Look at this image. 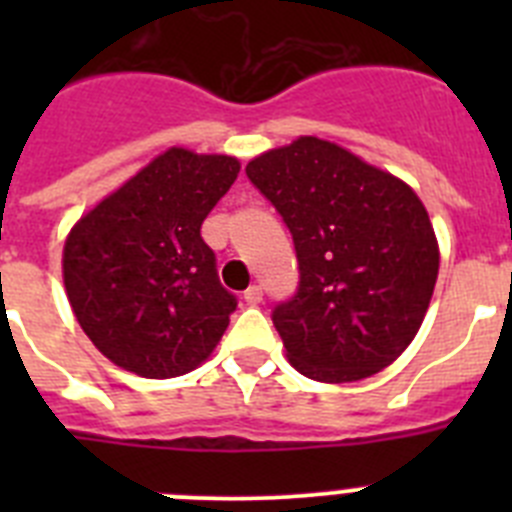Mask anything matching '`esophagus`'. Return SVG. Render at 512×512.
<instances>
[{"instance_id":"1","label":"esophagus","mask_w":512,"mask_h":512,"mask_svg":"<svg viewBox=\"0 0 512 512\" xmlns=\"http://www.w3.org/2000/svg\"><path fill=\"white\" fill-rule=\"evenodd\" d=\"M261 300H264V292H261L259 284H253V287H248L246 292H243V302H246V305H259Z\"/></svg>"}]
</instances>
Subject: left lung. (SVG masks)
Segmentation results:
<instances>
[{"mask_svg": "<svg viewBox=\"0 0 512 512\" xmlns=\"http://www.w3.org/2000/svg\"><path fill=\"white\" fill-rule=\"evenodd\" d=\"M284 217L300 289L271 315L289 364L315 382H359L418 336L438 279L436 233L400 176L348 148L300 135L248 161Z\"/></svg>", "mask_w": 512, "mask_h": 512, "instance_id": "8db88e82", "label": "left lung"}]
</instances>
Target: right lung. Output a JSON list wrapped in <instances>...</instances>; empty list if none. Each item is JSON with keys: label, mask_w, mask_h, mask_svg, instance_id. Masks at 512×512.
<instances>
[{"label": "right lung", "mask_w": 512, "mask_h": 512, "mask_svg": "<svg viewBox=\"0 0 512 512\" xmlns=\"http://www.w3.org/2000/svg\"><path fill=\"white\" fill-rule=\"evenodd\" d=\"M241 171L225 153L174 146L79 217L63 287L81 330L115 366L171 379L210 359L235 310L200 228Z\"/></svg>", "instance_id": "obj_1"}]
</instances>
